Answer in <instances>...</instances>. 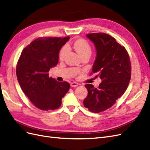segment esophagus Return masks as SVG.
Wrapping results in <instances>:
<instances>
[{
    "mask_svg": "<svg viewBox=\"0 0 150 150\" xmlns=\"http://www.w3.org/2000/svg\"><path fill=\"white\" fill-rule=\"evenodd\" d=\"M79 85V84L78 83H76V82H72L71 83V87H73V88H76Z\"/></svg>",
    "mask_w": 150,
    "mask_h": 150,
    "instance_id": "esophagus-1",
    "label": "esophagus"
}]
</instances>
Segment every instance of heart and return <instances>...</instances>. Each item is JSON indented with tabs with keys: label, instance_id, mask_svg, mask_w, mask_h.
Returning a JSON list of instances; mask_svg holds the SVG:
<instances>
[{
	"label": "heart",
	"instance_id": "b5f03b06",
	"mask_svg": "<svg viewBox=\"0 0 150 150\" xmlns=\"http://www.w3.org/2000/svg\"><path fill=\"white\" fill-rule=\"evenodd\" d=\"M73 47L81 57L84 56H90L92 53V48L90 44L83 39H79L76 40L73 44ZM68 51H69V47L66 45L61 48L59 54V57L61 60L64 59Z\"/></svg>",
	"mask_w": 150,
	"mask_h": 150
}]
</instances>
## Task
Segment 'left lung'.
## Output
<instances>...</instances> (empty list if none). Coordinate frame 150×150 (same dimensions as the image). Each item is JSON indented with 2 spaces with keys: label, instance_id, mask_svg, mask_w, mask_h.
I'll return each mask as SVG.
<instances>
[{
  "label": "left lung",
  "instance_id": "8db88e82",
  "mask_svg": "<svg viewBox=\"0 0 150 150\" xmlns=\"http://www.w3.org/2000/svg\"><path fill=\"white\" fill-rule=\"evenodd\" d=\"M86 37L96 48L92 72L96 74L95 78H100L101 83L98 88L85 85L88 94L83 104L90 111L98 113L111 108L126 91L131 79V62L125 47L110 35L93 33Z\"/></svg>",
  "mask_w": 150,
  "mask_h": 150
}]
</instances>
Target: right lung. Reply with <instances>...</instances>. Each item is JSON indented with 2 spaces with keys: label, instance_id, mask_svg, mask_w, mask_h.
Listing matches in <instances>:
<instances>
[{
  "label": "right lung",
  "instance_id": "1",
  "mask_svg": "<svg viewBox=\"0 0 150 150\" xmlns=\"http://www.w3.org/2000/svg\"><path fill=\"white\" fill-rule=\"evenodd\" d=\"M69 39V36L39 38L23 49L17 62L16 74L22 91L40 110L59 108L69 89L67 82H58L48 74L57 64L60 50Z\"/></svg>",
  "mask_w": 150,
  "mask_h": 150
}]
</instances>
